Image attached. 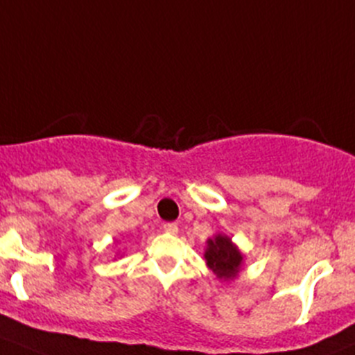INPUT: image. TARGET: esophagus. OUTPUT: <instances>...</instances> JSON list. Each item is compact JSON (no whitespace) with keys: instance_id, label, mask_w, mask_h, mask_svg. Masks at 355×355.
Masks as SVG:
<instances>
[{"instance_id":"obj_1","label":"esophagus","mask_w":355,"mask_h":355,"mask_svg":"<svg viewBox=\"0 0 355 355\" xmlns=\"http://www.w3.org/2000/svg\"><path fill=\"white\" fill-rule=\"evenodd\" d=\"M163 229H164V232H168V234H177L178 232V225L175 222L164 223Z\"/></svg>"}]
</instances>
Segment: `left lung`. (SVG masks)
I'll return each mask as SVG.
<instances>
[{"label": "left lung", "instance_id": "1", "mask_svg": "<svg viewBox=\"0 0 355 355\" xmlns=\"http://www.w3.org/2000/svg\"><path fill=\"white\" fill-rule=\"evenodd\" d=\"M209 269L220 277V279H230L236 277L241 267V253L237 248L230 243L229 237L216 236L215 239L208 241V250L205 253Z\"/></svg>", "mask_w": 355, "mask_h": 355}]
</instances>
